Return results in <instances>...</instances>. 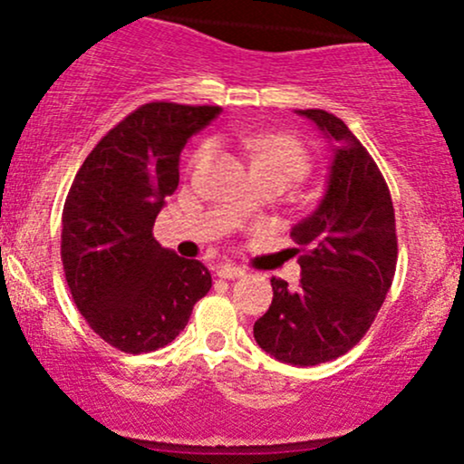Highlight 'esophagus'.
Returning <instances> with one entry per match:
<instances>
[{
	"instance_id": "1",
	"label": "esophagus",
	"mask_w": 464,
	"mask_h": 464,
	"mask_svg": "<svg viewBox=\"0 0 464 464\" xmlns=\"http://www.w3.org/2000/svg\"><path fill=\"white\" fill-rule=\"evenodd\" d=\"M216 275L222 276V279H237V276L244 275V270L239 268V266H233V264H220L216 268Z\"/></svg>"
}]
</instances>
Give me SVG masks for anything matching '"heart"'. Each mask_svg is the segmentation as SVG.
<instances>
[{"instance_id": "heart-1", "label": "heart", "mask_w": 464, "mask_h": 464, "mask_svg": "<svg viewBox=\"0 0 464 464\" xmlns=\"http://www.w3.org/2000/svg\"><path fill=\"white\" fill-rule=\"evenodd\" d=\"M244 146L253 159L255 172H270L284 177L287 183L301 179L307 169V154L296 140L287 135H253L244 140ZM209 152V143L200 146L194 154V161ZM250 209V202H244V211Z\"/></svg>"}]
</instances>
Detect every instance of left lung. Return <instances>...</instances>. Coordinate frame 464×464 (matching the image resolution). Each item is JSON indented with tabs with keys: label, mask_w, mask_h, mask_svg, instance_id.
Segmentation results:
<instances>
[{
	"label": "left lung",
	"mask_w": 464,
	"mask_h": 464,
	"mask_svg": "<svg viewBox=\"0 0 464 464\" xmlns=\"http://www.w3.org/2000/svg\"><path fill=\"white\" fill-rule=\"evenodd\" d=\"M332 146L324 196L290 231L299 244L301 284L273 276V303L253 334L285 364L314 366L360 343L392 285L397 266L395 209L380 168L340 117L296 111Z\"/></svg>",
	"instance_id": "obj_1"
}]
</instances>
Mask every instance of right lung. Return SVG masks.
<instances>
[{
	"label": "right lung",
	"mask_w": 464,
	"mask_h": 464,
	"mask_svg": "<svg viewBox=\"0 0 464 464\" xmlns=\"http://www.w3.org/2000/svg\"><path fill=\"white\" fill-rule=\"evenodd\" d=\"M220 106L143 104L80 165L63 207L61 259L73 303L104 343L148 353L172 343L211 275L152 236L179 188L180 150Z\"/></svg>",
	"instance_id": "obj_1"
}]
</instances>
